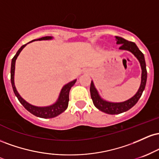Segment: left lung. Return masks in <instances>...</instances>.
Listing matches in <instances>:
<instances>
[{"instance_id":"8db88e82","label":"left lung","mask_w":159,"mask_h":159,"mask_svg":"<svg viewBox=\"0 0 159 159\" xmlns=\"http://www.w3.org/2000/svg\"><path fill=\"white\" fill-rule=\"evenodd\" d=\"M115 37H116V44L120 45V47L119 48L120 50H126L132 52L136 57L138 61L140 62L142 70L141 83H140V86L138 92L131 98L125 102H110L105 101V100L101 98L97 90L95 87L93 81H91L90 88V96L95 107H97L98 110L108 114H121V113L125 112V111H127L130 108H132L138 102L142 93H143V91L145 89L147 78V68H146V62L145 59H144V55L143 53L139 50V48H138L135 43H133V42L128 41V40L123 39V38L120 37V36H115Z\"/></svg>"}]
</instances>
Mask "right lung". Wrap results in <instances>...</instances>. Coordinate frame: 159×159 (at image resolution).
<instances>
[{
    "mask_svg": "<svg viewBox=\"0 0 159 159\" xmlns=\"http://www.w3.org/2000/svg\"><path fill=\"white\" fill-rule=\"evenodd\" d=\"M52 36H44V37L39 38V39L32 40V41L29 42L28 43H32V42L36 41V40H50L52 39ZM23 45L19 49L17 53L16 54V55L13 57V58L12 59V63H11V84H12V90H13V92L16 97L18 98L20 103L25 107V108L29 111L30 113H31L32 114L35 115V116H38V117L40 118H45V119H48V118H53L55 117V116H58L59 114H61V113H63V111L66 110L67 107H68V104L69 101V91H70L71 87L73 86L75 84L76 80L75 79L72 81L69 82L68 84L64 85L62 88V90L60 93L59 97H58V99L57 100V102L53 105H50V106H46V107H37L34 106V105H30L28 102H27L23 98H21V96H20L19 93H18L17 90L16 88L15 83H14V75H15V65H16V61L17 59L18 56L19 55L20 52L22 51V49L25 48L26 45L28 44Z\"/></svg>",
    "mask_w": 159,
    "mask_h": 159,
    "instance_id": "obj_1",
    "label": "right lung"
}]
</instances>
